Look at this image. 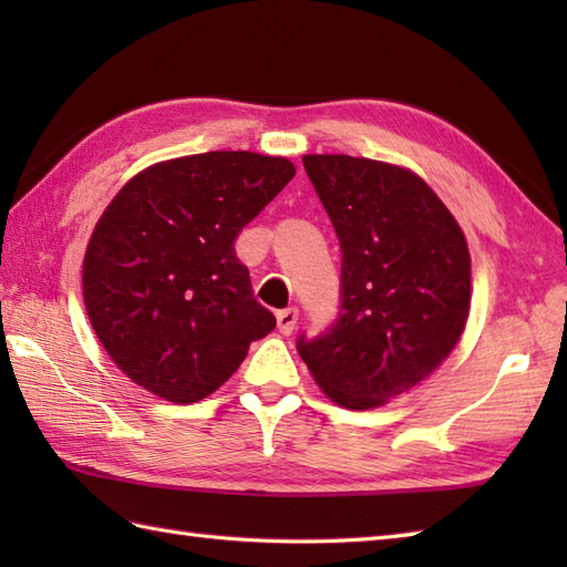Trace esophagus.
<instances>
[{
    "label": "esophagus",
    "instance_id": "1",
    "mask_svg": "<svg viewBox=\"0 0 567 567\" xmlns=\"http://www.w3.org/2000/svg\"><path fill=\"white\" fill-rule=\"evenodd\" d=\"M297 327V309L290 307V309H280L277 311V329H280V333L290 336Z\"/></svg>",
    "mask_w": 567,
    "mask_h": 567
}]
</instances>
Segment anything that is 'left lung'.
<instances>
[{"instance_id":"8db88e82","label":"left lung","mask_w":567,"mask_h":567,"mask_svg":"<svg viewBox=\"0 0 567 567\" xmlns=\"http://www.w3.org/2000/svg\"><path fill=\"white\" fill-rule=\"evenodd\" d=\"M305 171L341 246V307L331 327L297 339L336 404L372 409L412 390L461 339L470 252L433 189L404 167L305 155Z\"/></svg>"}]
</instances>
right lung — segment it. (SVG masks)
<instances>
[{
    "label": "right lung",
    "instance_id": "1",
    "mask_svg": "<svg viewBox=\"0 0 567 567\" xmlns=\"http://www.w3.org/2000/svg\"><path fill=\"white\" fill-rule=\"evenodd\" d=\"M292 177L287 158L212 151L151 165L104 209L84 252V307L141 388L197 402L275 329L234 244Z\"/></svg>",
    "mask_w": 567,
    "mask_h": 567
}]
</instances>
